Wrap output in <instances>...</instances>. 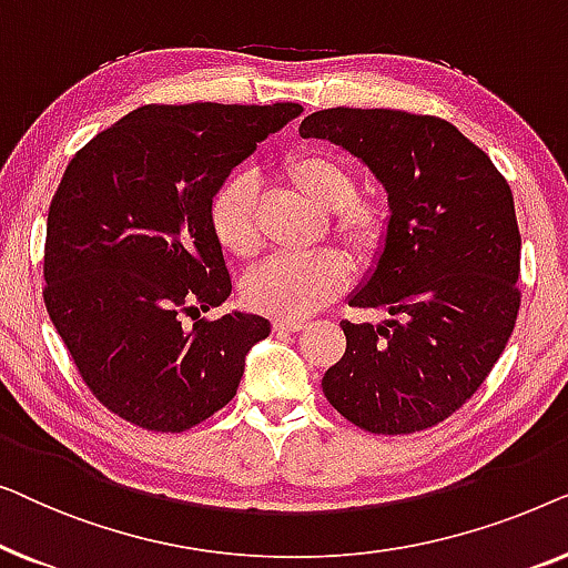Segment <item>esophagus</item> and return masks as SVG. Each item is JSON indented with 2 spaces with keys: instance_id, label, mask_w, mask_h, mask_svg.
<instances>
[{
  "instance_id": "esophagus-1",
  "label": "esophagus",
  "mask_w": 568,
  "mask_h": 568,
  "mask_svg": "<svg viewBox=\"0 0 568 568\" xmlns=\"http://www.w3.org/2000/svg\"><path fill=\"white\" fill-rule=\"evenodd\" d=\"M302 328H305V323L294 321V317H276L274 321V331H282V333H297Z\"/></svg>"
}]
</instances>
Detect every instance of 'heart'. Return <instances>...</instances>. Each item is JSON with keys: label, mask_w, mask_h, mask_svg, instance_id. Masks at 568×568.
Instances as JSON below:
<instances>
[{"label": "heart", "mask_w": 568, "mask_h": 568, "mask_svg": "<svg viewBox=\"0 0 568 568\" xmlns=\"http://www.w3.org/2000/svg\"><path fill=\"white\" fill-rule=\"evenodd\" d=\"M286 181L321 212H336L333 235L356 258H369L385 243L387 212L379 201L354 199L356 181L348 168L321 152H302L286 160ZM212 232L224 251L251 258L261 245L255 183L232 175L209 206ZM346 266L336 253L271 255L243 282V300L253 310L278 317H305L344 290Z\"/></svg>", "instance_id": "b5f03b06"}]
</instances>
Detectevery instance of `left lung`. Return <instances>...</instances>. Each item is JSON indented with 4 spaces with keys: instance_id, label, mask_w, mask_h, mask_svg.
Segmentation results:
<instances>
[{
    "instance_id": "8db88e82",
    "label": "left lung",
    "mask_w": 568,
    "mask_h": 568,
    "mask_svg": "<svg viewBox=\"0 0 568 568\" xmlns=\"http://www.w3.org/2000/svg\"><path fill=\"white\" fill-rule=\"evenodd\" d=\"M354 154L387 196L385 243L352 307L387 321L341 323L346 354L323 393L372 434H414L455 414L499 359L519 310L515 199L453 123L387 108H328L300 123Z\"/></svg>"
}]
</instances>
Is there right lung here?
Listing matches in <instances>:
<instances>
[{"mask_svg":"<svg viewBox=\"0 0 568 568\" xmlns=\"http://www.w3.org/2000/svg\"><path fill=\"white\" fill-rule=\"evenodd\" d=\"M300 113V103L142 105L67 165L45 224L43 300L108 410L183 432L235 398L271 323L240 310L201 317L232 294L209 206Z\"/></svg>","mask_w":568,"mask_h":568,"instance_id":"right-lung-1","label":"right lung"}]
</instances>
